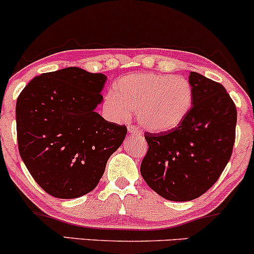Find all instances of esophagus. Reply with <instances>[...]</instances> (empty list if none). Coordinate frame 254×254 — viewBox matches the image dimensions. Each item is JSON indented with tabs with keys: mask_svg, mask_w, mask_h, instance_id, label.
<instances>
[{
	"mask_svg": "<svg viewBox=\"0 0 254 254\" xmlns=\"http://www.w3.org/2000/svg\"><path fill=\"white\" fill-rule=\"evenodd\" d=\"M127 131H129V133H132V135H139L138 129H137L136 127H133V125H130V127H127Z\"/></svg>",
	"mask_w": 254,
	"mask_h": 254,
	"instance_id": "34e87169",
	"label": "esophagus"
}]
</instances>
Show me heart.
I'll list each match as a JSON object with an SVG mask.
<instances>
[{
    "instance_id": "heart-1",
    "label": "heart",
    "mask_w": 254,
    "mask_h": 254,
    "mask_svg": "<svg viewBox=\"0 0 254 254\" xmlns=\"http://www.w3.org/2000/svg\"><path fill=\"white\" fill-rule=\"evenodd\" d=\"M193 88L188 78L156 72L131 74L113 83L105 107L113 118L127 119L135 111L144 130L162 133L174 130L190 115Z\"/></svg>"
}]
</instances>
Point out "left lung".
Segmentation results:
<instances>
[{
    "label": "left lung",
    "instance_id": "left-lung-1",
    "mask_svg": "<svg viewBox=\"0 0 254 254\" xmlns=\"http://www.w3.org/2000/svg\"><path fill=\"white\" fill-rule=\"evenodd\" d=\"M193 106L179 127L145 133L149 145L141 164L144 182L174 202L196 199L217 182L235 141L237 107L221 83L191 71Z\"/></svg>",
    "mask_w": 254,
    "mask_h": 254
}]
</instances>
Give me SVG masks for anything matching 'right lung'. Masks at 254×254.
Wrapping results in <instances>:
<instances>
[{
  "label": "right lung",
  "instance_id": "1",
  "mask_svg": "<svg viewBox=\"0 0 254 254\" xmlns=\"http://www.w3.org/2000/svg\"><path fill=\"white\" fill-rule=\"evenodd\" d=\"M106 78L69 66L34 77L17 98L20 156L51 196L72 199L94 190L123 143L125 125L95 112Z\"/></svg>",
  "mask_w": 254,
  "mask_h": 254
}]
</instances>
